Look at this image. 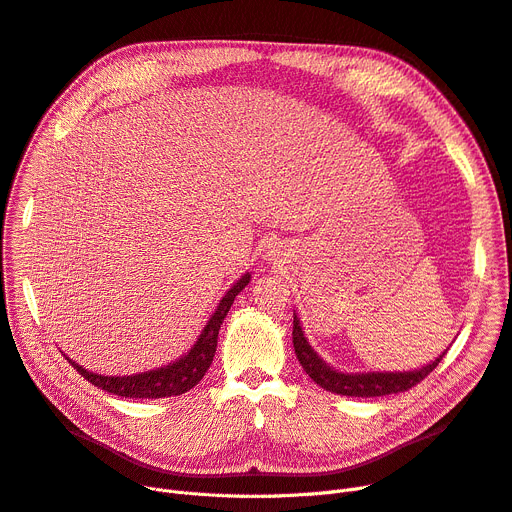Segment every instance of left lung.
<instances>
[{
    "instance_id": "obj_1",
    "label": "left lung",
    "mask_w": 512,
    "mask_h": 512,
    "mask_svg": "<svg viewBox=\"0 0 512 512\" xmlns=\"http://www.w3.org/2000/svg\"><path fill=\"white\" fill-rule=\"evenodd\" d=\"M293 345H295L297 360L303 366V370L309 374L311 381L318 383L322 389L330 393L347 395V397H381V395L408 391L425 379V376H429L437 368V364L443 360V355H446V351H443L435 362L410 372H360V374L339 372L335 368H330L320 355L311 349V345L303 337L297 314L293 318Z\"/></svg>"
}]
</instances>
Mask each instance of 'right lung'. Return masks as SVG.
Listing matches in <instances>:
<instances>
[{
    "label": "right lung",
    "instance_id": "obj_1",
    "mask_svg": "<svg viewBox=\"0 0 512 512\" xmlns=\"http://www.w3.org/2000/svg\"><path fill=\"white\" fill-rule=\"evenodd\" d=\"M251 274H244L230 291L224 295V299L219 301L215 314L209 318L205 330L201 332V337L194 343V347L180 358L177 362L142 372V374H131V376H102L96 372L85 370L83 366L75 364L69 360V364L83 376L87 383H92L98 389H104L113 395L121 397H142V399H159V397H173V395H182L190 391L192 387L198 385V381L203 379L205 372L209 370L213 355L217 349V335L224 318L228 316V311L236 299V295L242 291L244 286L249 284Z\"/></svg>",
    "mask_w": 512,
    "mask_h": 512
}]
</instances>
